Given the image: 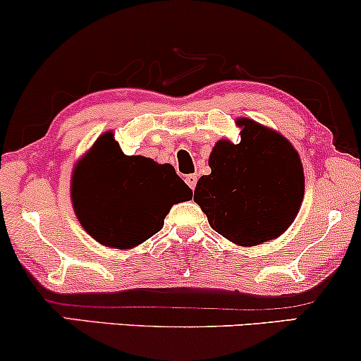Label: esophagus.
<instances>
[{"mask_svg": "<svg viewBox=\"0 0 361 361\" xmlns=\"http://www.w3.org/2000/svg\"><path fill=\"white\" fill-rule=\"evenodd\" d=\"M185 181H186V185L190 186V188L195 190V186H197V175H188L185 178Z\"/></svg>", "mask_w": 361, "mask_h": 361, "instance_id": "34e87169", "label": "esophagus"}]
</instances>
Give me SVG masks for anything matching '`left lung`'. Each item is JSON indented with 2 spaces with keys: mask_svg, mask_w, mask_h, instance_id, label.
Listing matches in <instances>:
<instances>
[{
  "mask_svg": "<svg viewBox=\"0 0 361 361\" xmlns=\"http://www.w3.org/2000/svg\"><path fill=\"white\" fill-rule=\"evenodd\" d=\"M241 140L215 142L210 175L193 192L210 227L238 246L280 238L304 200L305 178L299 152L280 132L251 118H238Z\"/></svg>",
  "mask_w": 361,
  "mask_h": 361,
  "instance_id": "8db88e82",
  "label": "left lung"
}]
</instances>
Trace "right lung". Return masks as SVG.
Listing matches in <instances>:
<instances>
[{"instance_id":"right-lung-1","label":"right lung","mask_w":361,"mask_h":361,"mask_svg":"<svg viewBox=\"0 0 361 361\" xmlns=\"http://www.w3.org/2000/svg\"><path fill=\"white\" fill-rule=\"evenodd\" d=\"M71 198L94 241L132 250L163 229L169 209L192 198L171 164L126 156L111 132L94 140L73 169Z\"/></svg>"}]
</instances>
